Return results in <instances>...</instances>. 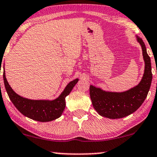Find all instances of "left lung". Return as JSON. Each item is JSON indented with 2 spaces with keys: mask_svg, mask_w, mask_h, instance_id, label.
I'll return each mask as SVG.
<instances>
[{
  "mask_svg": "<svg viewBox=\"0 0 157 157\" xmlns=\"http://www.w3.org/2000/svg\"><path fill=\"white\" fill-rule=\"evenodd\" d=\"M142 48L145 63L144 73L139 83L124 92L106 91L90 86V97L94 108L102 117L109 119H121L136 111L147 98L152 80L151 59L147 54L143 40L136 36Z\"/></svg>",
  "mask_w": 157,
  "mask_h": 157,
  "instance_id": "obj_1",
  "label": "left lung"
}]
</instances>
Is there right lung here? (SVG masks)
<instances>
[{
    "mask_svg": "<svg viewBox=\"0 0 157 157\" xmlns=\"http://www.w3.org/2000/svg\"><path fill=\"white\" fill-rule=\"evenodd\" d=\"M5 74L4 70L3 81L6 90L14 106L25 117L40 122L51 121L61 117L66 107L65 98L78 81V78L71 81L61 95L54 100H32L17 94L8 83Z\"/></svg>",
    "mask_w": 157,
    "mask_h": 157,
    "instance_id": "obj_1",
    "label": "right lung"
}]
</instances>
